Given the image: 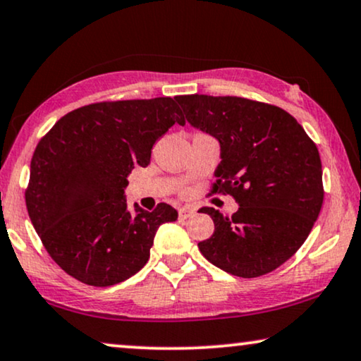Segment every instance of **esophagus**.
<instances>
[{
	"label": "esophagus",
	"instance_id": "esophagus-1",
	"mask_svg": "<svg viewBox=\"0 0 361 361\" xmlns=\"http://www.w3.org/2000/svg\"><path fill=\"white\" fill-rule=\"evenodd\" d=\"M193 213H195V210H193V208H190V207H182L180 210H179V218L180 219H187V218H190Z\"/></svg>",
	"mask_w": 361,
	"mask_h": 361
}]
</instances>
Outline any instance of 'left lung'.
<instances>
[{"instance_id":"8db88e82","label":"left lung","mask_w":361,"mask_h":361,"mask_svg":"<svg viewBox=\"0 0 361 361\" xmlns=\"http://www.w3.org/2000/svg\"><path fill=\"white\" fill-rule=\"evenodd\" d=\"M193 128L219 143L213 192L236 198L231 216L202 208L215 223L198 249L228 274L254 279L286 262L319 216L324 189L319 151L283 109L243 97H174Z\"/></svg>"}]
</instances>
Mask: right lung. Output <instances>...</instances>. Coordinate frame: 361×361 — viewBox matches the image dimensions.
I'll return each instance as SVG.
<instances>
[{
    "label": "right lung",
    "mask_w": 361,
    "mask_h": 361,
    "mask_svg": "<svg viewBox=\"0 0 361 361\" xmlns=\"http://www.w3.org/2000/svg\"><path fill=\"white\" fill-rule=\"evenodd\" d=\"M184 125L174 99L99 102L76 109L40 140L30 161L25 205L47 252L68 275L92 286L130 279L149 259L156 231L177 212L159 203L128 208L133 168L153 145Z\"/></svg>",
    "instance_id": "obj_1"
}]
</instances>
